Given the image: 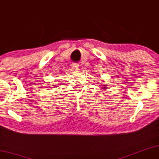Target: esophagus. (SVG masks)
Returning a JSON list of instances; mask_svg holds the SVG:
<instances>
[{
  "label": "esophagus",
  "mask_w": 159,
  "mask_h": 159,
  "mask_svg": "<svg viewBox=\"0 0 159 159\" xmlns=\"http://www.w3.org/2000/svg\"><path fill=\"white\" fill-rule=\"evenodd\" d=\"M71 67L74 70H78L79 69V65L78 64H72Z\"/></svg>",
  "instance_id": "obj_1"
}]
</instances>
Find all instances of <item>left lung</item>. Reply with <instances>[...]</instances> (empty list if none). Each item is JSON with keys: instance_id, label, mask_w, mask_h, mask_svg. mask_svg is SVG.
<instances>
[{"instance_id": "obj_1", "label": "left lung", "mask_w": 159, "mask_h": 159, "mask_svg": "<svg viewBox=\"0 0 159 159\" xmlns=\"http://www.w3.org/2000/svg\"><path fill=\"white\" fill-rule=\"evenodd\" d=\"M105 86H106V85H105ZM104 88H105V89H107V88H106V87H104Z\"/></svg>"}]
</instances>
